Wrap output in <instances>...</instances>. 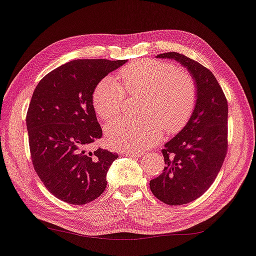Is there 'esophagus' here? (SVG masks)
<instances>
[{
	"label": "esophagus",
	"instance_id": "obj_1",
	"mask_svg": "<svg viewBox=\"0 0 256 256\" xmlns=\"http://www.w3.org/2000/svg\"><path fill=\"white\" fill-rule=\"evenodd\" d=\"M125 154L130 155V156L140 158V156H142V155H143V152H141V151H128V152H125Z\"/></svg>",
	"mask_w": 256,
	"mask_h": 256
}]
</instances>
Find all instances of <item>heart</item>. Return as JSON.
Returning a JSON list of instances; mask_svg holds the SVG:
<instances>
[{
	"label": "heart",
	"mask_w": 256,
	"mask_h": 256,
	"mask_svg": "<svg viewBox=\"0 0 256 256\" xmlns=\"http://www.w3.org/2000/svg\"><path fill=\"white\" fill-rule=\"evenodd\" d=\"M121 85L112 76L100 81L92 94L95 112L104 121L114 118L122 108L125 91L142 94L138 118H118L105 130L111 148L138 150L156 143L163 136L181 131L196 104V84L186 72L172 63L141 60L123 68L118 73Z\"/></svg>",
	"instance_id": "heart-1"
}]
</instances>
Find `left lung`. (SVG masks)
Here are the masks:
<instances>
[{
    "mask_svg": "<svg viewBox=\"0 0 256 256\" xmlns=\"http://www.w3.org/2000/svg\"><path fill=\"white\" fill-rule=\"evenodd\" d=\"M186 68L196 84V104L186 125L164 144L165 166L150 181L154 196L168 205L194 201L208 191L228 150V101L208 68L178 52L156 55Z\"/></svg>",
    "mask_w": 256,
    "mask_h": 256,
    "instance_id": "8db88e82",
    "label": "left lung"
}]
</instances>
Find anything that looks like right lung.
I'll use <instances>...</instances> for the list:
<instances>
[{
	"label": "right lung",
	"instance_id": "obj_1",
	"mask_svg": "<svg viewBox=\"0 0 256 256\" xmlns=\"http://www.w3.org/2000/svg\"><path fill=\"white\" fill-rule=\"evenodd\" d=\"M126 60H74L45 75L26 114L33 166L55 198L74 205L94 201L106 188L118 154L88 148L102 138L92 103L96 84Z\"/></svg>",
	"mask_w": 256,
	"mask_h": 256
}]
</instances>
